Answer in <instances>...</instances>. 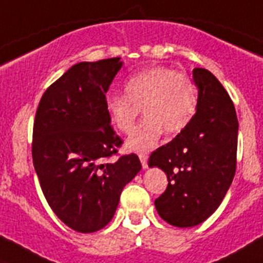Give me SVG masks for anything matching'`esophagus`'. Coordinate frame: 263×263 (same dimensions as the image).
Instances as JSON below:
<instances>
[{
	"mask_svg": "<svg viewBox=\"0 0 263 263\" xmlns=\"http://www.w3.org/2000/svg\"><path fill=\"white\" fill-rule=\"evenodd\" d=\"M139 159H140V162H142L143 168H147L148 167V155L147 154H139Z\"/></svg>",
	"mask_w": 263,
	"mask_h": 263,
	"instance_id": "esophagus-1",
	"label": "esophagus"
}]
</instances>
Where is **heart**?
<instances>
[{"instance_id":"obj_1","label":"heart","mask_w":263,"mask_h":263,"mask_svg":"<svg viewBox=\"0 0 263 263\" xmlns=\"http://www.w3.org/2000/svg\"><path fill=\"white\" fill-rule=\"evenodd\" d=\"M142 108L145 119L127 139L131 151H147L164 131L178 134L187 127L196 109L193 81L173 68L155 67L128 79L125 93L109 92L105 96L108 118L124 134L131 131Z\"/></svg>"}]
</instances>
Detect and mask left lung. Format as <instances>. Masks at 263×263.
Here are the masks:
<instances>
[{
  "mask_svg": "<svg viewBox=\"0 0 263 263\" xmlns=\"http://www.w3.org/2000/svg\"><path fill=\"white\" fill-rule=\"evenodd\" d=\"M196 112L187 127L149 156L167 175L155 199L158 214L176 227L202 223L219 207L237 168L238 119L233 101L210 70L195 68Z\"/></svg>",
  "mask_w": 263,
  "mask_h": 263,
  "instance_id": "8db88e82",
  "label": "left lung"
}]
</instances>
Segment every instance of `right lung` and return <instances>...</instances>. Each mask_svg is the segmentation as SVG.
Here are the masks:
<instances>
[{
	"mask_svg": "<svg viewBox=\"0 0 263 263\" xmlns=\"http://www.w3.org/2000/svg\"><path fill=\"white\" fill-rule=\"evenodd\" d=\"M120 57L79 63L44 92L33 124L32 158L53 213L72 230L107 226L120 194L142 164L138 155L116 162L123 140L105 109V93L120 70Z\"/></svg>",
	"mask_w": 263,
	"mask_h": 263,
	"instance_id": "right-lung-1",
	"label": "right lung"
}]
</instances>
